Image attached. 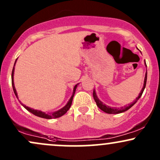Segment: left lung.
I'll return each mask as SVG.
<instances>
[{"label": "left lung", "instance_id": "1", "mask_svg": "<svg viewBox=\"0 0 160 160\" xmlns=\"http://www.w3.org/2000/svg\"><path fill=\"white\" fill-rule=\"evenodd\" d=\"M145 65L147 66L146 62H145ZM147 77H148V72L146 71V74H145V78H144V86H143L142 89H141L140 94H139L138 96L137 97L136 99L132 103L129 104L128 106H124V107H121V108H117L110 107V106L105 105V104H103V102H102L100 100H99L98 97H97V95H96V93H95V91L94 89V90H93V98H94V99H95V102H96L97 106H98V107L100 108L102 111H103L104 112H105V113H111V114H114V113L115 114L116 113H122V112L128 111L129 108H131L134 105V104L136 103V102H138V99L141 98V95H142L143 92H144V89H145V86H146Z\"/></svg>", "mask_w": 160, "mask_h": 160}]
</instances>
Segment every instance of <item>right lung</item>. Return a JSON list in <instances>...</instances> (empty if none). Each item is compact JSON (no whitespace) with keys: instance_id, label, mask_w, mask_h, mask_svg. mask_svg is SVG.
Listing matches in <instances>:
<instances>
[{"instance_id":"right-lung-1","label":"right lung","mask_w":160,"mask_h":160,"mask_svg":"<svg viewBox=\"0 0 160 160\" xmlns=\"http://www.w3.org/2000/svg\"><path fill=\"white\" fill-rule=\"evenodd\" d=\"M16 62H15V64H16ZM15 64H14V66H15ZM14 66H13V68H12V89H13L14 93H15L16 98H18L17 92H16L15 86H14V81H13ZM78 84H77V85L74 86V90H73V94H72V95H71V98L69 99L68 102L67 104H66L65 107L62 108V109L58 110V111H57L52 112V113H44V112H42V111H38V110L32 109V108L27 107V106L23 105V104H22V106H23L24 108H25V109L27 110V111H28L29 112H31V113H33V114H34V115L37 116V117H41V118H44V119H54V118H58V117H62V116H63L64 114H65L66 112L68 111L69 108H71V104H72L73 98H74V95L75 91H76V89H77V87H78Z\"/></svg>"}]
</instances>
